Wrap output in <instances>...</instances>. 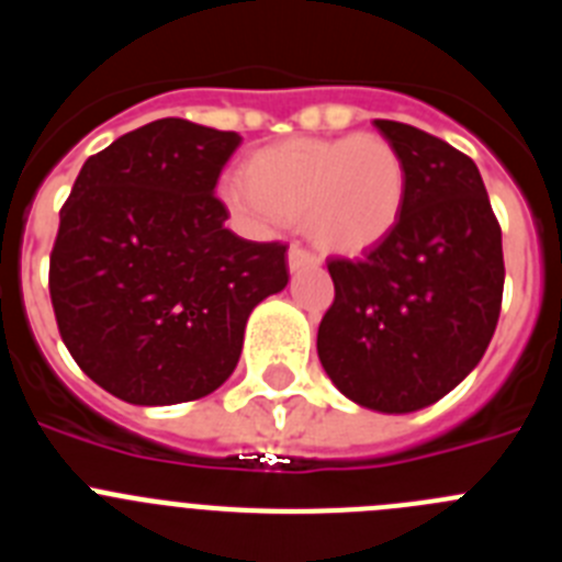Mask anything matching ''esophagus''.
I'll list each match as a JSON object with an SVG mask.
<instances>
[{
    "label": "esophagus",
    "instance_id": "esophagus-1",
    "mask_svg": "<svg viewBox=\"0 0 562 562\" xmlns=\"http://www.w3.org/2000/svg\"><path fill=\"white\" fill-rule=\"evenodd\" d=\"M286 261H290V270H304V267H315L321 265V258L315 252H310L306 247L292 245L290 252H286Z\"/></svg>",
    "mask_w": 562,
    "mask_h": 562
}]
</instances>
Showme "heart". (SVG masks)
<instances>
[{
  "mask_svg": "<svg viewBox=\"0 0 562 562\" xmlns=\"http://www.w3.org/2000/svg\"><path fill=\"white\" fill-rule=\"evenodd\" d=\"M225 200L245 222H304L331 252L357 256L391 236L408 200V168L382 134L290 137L247 157Z\"/></svg>",
  "mask_w": 562,
  "mask_h": 562,
  "instance_id": "heart-1",
  "label": "heart"
}]
</instances>
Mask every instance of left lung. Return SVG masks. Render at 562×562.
I'll list each match as a JSON object with an SVG mask.
<instances>
[{"label": "left lung", "instance_id": "obj_1", "mask_svg": "<svg viewBox=\"0 0 562 562\" xmlns=\"http://www.w3.org/2000/svg\"><path fill=\"white\" fill-rule=\"evenodd\" d=\"M408 168L400 225L360 261L331 258L317 357L342 394L411 414L479 366L498 326L504 250L475 162L434 134L374 121Z\"/></svg>", "mask_w": 562, "mask_h": 562}]
</instances>
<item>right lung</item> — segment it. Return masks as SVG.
<instances>
[{"label":"right lung","instance_id":"right-lung-1","mask_svg":"<svg viewBox=\"0 0 562 562\" xmlns=\"http://www.w3.org/2000/svg\"><path fill=\"white\" fill-rule=\"evenodd\" d=\"M236 132L162 117L83 162L49 252V301L72 360L132 405L216 391L252 306L290 281L284 241H245L213 193Z\"/></svg>","mask_w":562,"mask_h":562}]
</instances>
